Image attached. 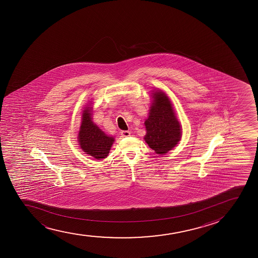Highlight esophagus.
<instances>
[{
    "mask_svg": "<svg viewBox=\"0 0 258 258\" xmlns=\"http://www.w3.org/2000/svg\"><path fill=\"white\" fill-rule=\"evenodd\" d=\"M120 134L122 137H129L131 135V133L129 131H121Z\"/></svg>",
    "mask_w": 258,
    "mask_h": 258,
    "instance_id": "34e87169",
    "label": "esophagus"
}]
</instances>
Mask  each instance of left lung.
<instances>
[{
	"label": "left lung",
	"instance_id": "1",
	"mask_svg": "<svg viewBox=\"0 0 258 258\" xmlns=\"http://www.w3.org/2000/svg\"><path fill=\"white\" fill-rule=\"evenodd\" d=\"M152 98L148 118L145 121L146 134L144 140L157 154L163 155L181 140V124L165 93L157 90Z\"/></svg>",
	"mask_w": 258,
	"mask_h": 258
}]
</instances>
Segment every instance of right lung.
Returning a JSON list of instances; mask_svg holds the SVG:
<instances>
[{"label": "right lung", "mask_w": 258, "mask_h": 258, "mask_svg": "<svg viewBox=\"0 0 258 258\" xmlns=\"http://www.w3.org/2000/svg\"><path fill=\"white\" fill-rule=\"evenodd\" d=\"M92 107H85L82 115V124L78 134V142L85 154L101 160L107 157L114 142L113 137L107 136L92 121Z\"/></svg>", "instance_id": "obj_1"}]
</instances>
